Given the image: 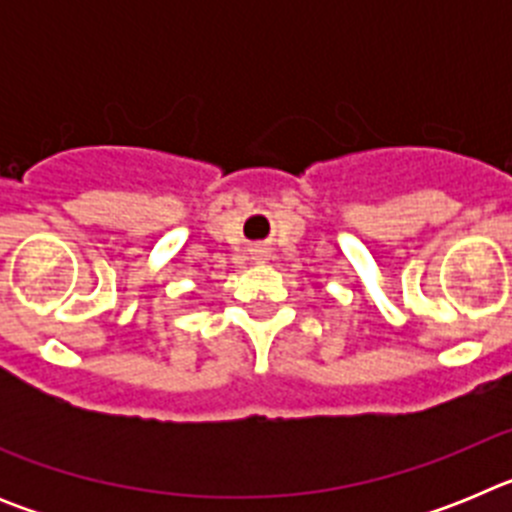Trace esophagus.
<instances>
[{"mask_svg":"<svg viewBox=\"0 0 512 512\" xmlns=\"http://www.w3.org/2000/svg\"><path fill=\"white\" fill-rule=\"evenodd\" d=\"M264 256H266L264 248H256V251H253V259L256 261H264Z\"/></svg>","mask_w":512,"mask_h":512,"instance_id":"esophagus-1","label":"esophagus"}]
</instances>
